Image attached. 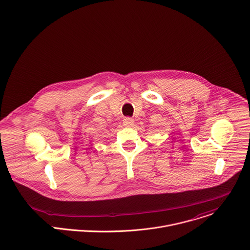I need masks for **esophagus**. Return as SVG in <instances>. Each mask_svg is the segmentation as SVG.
<instances>
[{"label": "esophagus", "mask_w": 250, "mask_h": 250, "mask_svg": "<svg viewBox=\"0 0 250 250\" xmlns=\"http://www.w3.org/2000/svg\"><path fill=\"white\" fill-rule=\"evenodd\" d=\"M123 124L126 127H131L134 125V119L131 117H125L123 120Z\"/></svg>", "instance_id": "1"}]
</instances>
